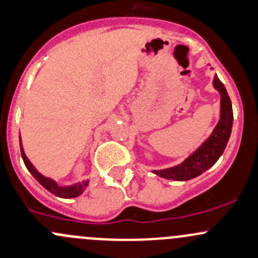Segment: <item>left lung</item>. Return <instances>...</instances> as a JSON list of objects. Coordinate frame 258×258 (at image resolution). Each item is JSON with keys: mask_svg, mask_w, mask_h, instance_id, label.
I'll return each instance as SVG.
<instances>
[{"mask_svg": "<svg viewBox=\"0 0 258 258\" xmlns=\"http://www.w3.org/2000/svg\"><path fill=\"white\" fill-rule=\"evenodd\" d=\"M213 85L220 93L221 97L220 120L214 128L213 134L197 151L193 152L180 164L172 168H167V169L153 170L154 174L165 179H173V180H189V179L198 177L209 168L213 167L216 163V161L220 158L221 154L224 153L225 147L229 142L230 135H231L234 113H232V105L229 94H227L224 84L216 75L214 77Z\"/></svg>", "mask_w": 258, "mask_h": 258, "instance_id": "obj_1", "label": "left lung"}]
</instances>
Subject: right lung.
<instances>
[{"label": "right lung", "instance_id": "1", "mask_svg": "<svg viewBox=\"0 0 258 258\" xmlns=\"http://www.w3.org/2000/svg\"><path fill=\"white\" fill-rule=\"evenodd\" d=\"M20 146H21V154L22 158H23L24 164H26L27 169L31 172V174L33 175L34 178L37 179L38 183L42 184L48 191H50L51 194H54L55 197L59 198H64V199H70V198H77L79 197L80 194H83V191L85 190L86 186H88L89 180L81 181V183H77L74 185H68V186H60L56 184V181H54L53 179L44 177V175L40 174L39 172L34 168V165L29 162V159L27 158L26 153H24L23 147H22V141H21V136H20Z\"/></svg>", "mask_w": 258, "mask_h": 258}]
</instances>
